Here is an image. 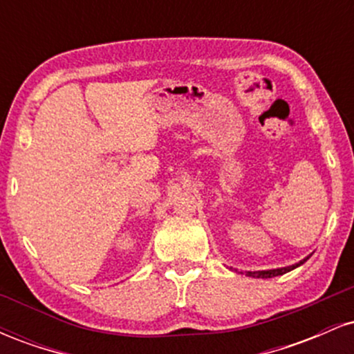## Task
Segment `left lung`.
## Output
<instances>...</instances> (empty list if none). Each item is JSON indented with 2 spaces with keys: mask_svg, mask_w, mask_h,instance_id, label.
<instances>
[{
  "mask_svg": "<svg viewBox=\"0 0 354 354\" xmlns=\"http://www.w3.org/2000/svg\"><path fill=\"white\" fill-rule=\"evenodd\" d=\"M310 259V256L308 258H304L303 261L296 263L293 266H286V268H278V270H268V271H248V276H253V278H273V276H279V274H284L288 273V271L295 270V268H298L299 265H303L304 261H308Z\"/></svg>",
  "mask_w": 354,
  "mask_h": 354,
  "instance_id": "obj_1",
  "label": "left lung"
}]
</instances>
